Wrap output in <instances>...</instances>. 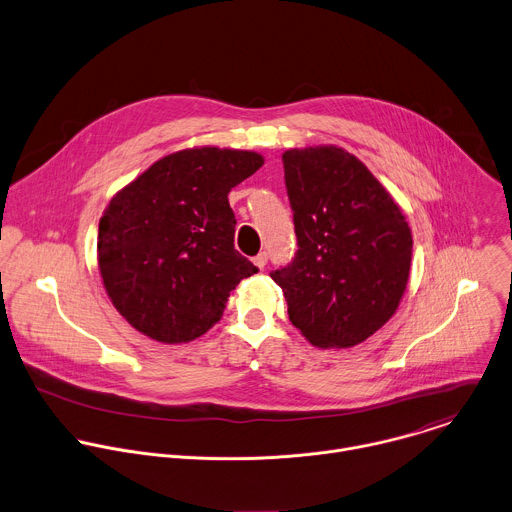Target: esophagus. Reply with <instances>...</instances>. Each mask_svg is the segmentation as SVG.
Here are the masks:
<instances>
[{
	"mask_svg": "<svg viewBox=\"0 0 512 512\" xmlns=\"http://www.w3.org/2000/svg\"><path fill=\"white\" fill-rule=\"evenodd\" d=\"M253 263H255L259 269H265V265H267V253H259L257 257H253Z\"/></svg>",
	"mask_w": 512,
	"mask_h": 512,
	"instance_id": "34e87169",
	"label": "esophagus"
}]
</instances>
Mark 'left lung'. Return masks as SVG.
I'll list each match as a JSON object with an SVG mask.
<instances>
[{
  "mask_svg": "<svg viewBox=\"0 0 512 512\" xmlns=\"http://www.w3.org/2000/svg\"><path fill=\"white\" fill-rule=\"evenodd\" d=\"M283 165L299 249L271 279L313 347L351 349L399 309L411 227L383 183L343 147L287 149Z\"/></svg>",
  "mask_w": 512,
  "mask_h": 512,
  "instance_id": "left-lung-1",
  "label": "left lung"
}]
</instances>
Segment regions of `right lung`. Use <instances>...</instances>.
<instances>
[{
  "label": "right lung",
  "instance_id": "obj_1",
  "mask_svg": "<svg viewBox=\"0 0 512 512\" xmlns=\"http://www.w3.org/2000/svg\"><path fill=\"white\" fill-rule=\"evenodd\" d=\"M265 163L257 151L189 147L119 189L99 219L97 265L117 313L141 335L189 343L221 317L257 267L235 247L229 191Z\"/></svg>",
  "mask_w": 512,
  "mask_h": 512
}]
</instances>
